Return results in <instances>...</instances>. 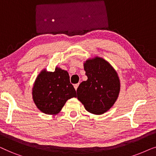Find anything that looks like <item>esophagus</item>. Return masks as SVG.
Listing matches in <instances>:
<instances>
[{"label": "esophagus", "mask_w": 156, "mask_h": 156, "mask_svg": "<svg viewBox=\"0 0 156 156\" xmlns=\"http://www.w3.org/2000/svg\"><path fill=\"white\" fill-rule=\"evenodd\" d=\"M78 86H79V84H78V83L74 85V88H75V89H76V90H77V88H78Z\"/></svg>", "instance_id": "1"}]
</instances>
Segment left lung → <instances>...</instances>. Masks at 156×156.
Wrapping results in <instances>:
<instances>
[{
    "label": "left lung",
    "mask_w": 156,
    "mask_h": 156,
    "mask_svg": "<svg viewBox=\"0 0 156 156\" xmlns=\"http://www.w3.org/2000/svg\"><path fill=\"white\" fill-rule=\"evenodd\" d=\"M83 66L88 80L77 88V98L87 111L101 115L108 111L117 100L120 79L115 69L102 58L87 60Z\"/></svg>",
    "instance_id": "obj_1"
}]
</instances>
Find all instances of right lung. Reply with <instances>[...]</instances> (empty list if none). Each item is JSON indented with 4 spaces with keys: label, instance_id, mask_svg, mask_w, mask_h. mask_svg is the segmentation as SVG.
Masks as SVG:
<instances>
[{
    "label": "right lung",
    "instance_id": "1",
    "mask_svg": "<svg viewBox=\"0 0 156 156\" xmlns=\"http://www.w3.org/2000/svg\"><path fill=\"white\" fill-rule=\"evenodd\" d=\"M32 95L35 104L41 112L56 115L68 99L76 97V91L70 83L68 73L56 67L54 72L44 69L38 74Z\"/></svg>",
    "mask_w": 156,
    "mask_h": 156
}]
</instances>
